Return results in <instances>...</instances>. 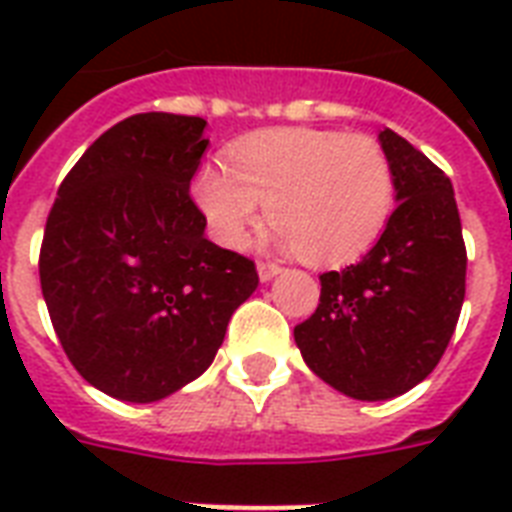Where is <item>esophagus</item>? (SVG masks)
Instances as JSON below:
<instances>
[{
    "label": "esophagus",
    "instance_id": "1",
    "mask_svg": "<svg viewBox=\"0 0 512 512\" xmlns=\"http://www.w3.org/2000/svg\"><path fill=\"white\" fill-rule=\"evenodd\" d=\"M256 269H259L261 283H269L272 277L280 275V267H277V264H272V261H259V267Z\"/></svg>",
    "mask_w": 512,
    "mask_h": 512
}]
</instances>
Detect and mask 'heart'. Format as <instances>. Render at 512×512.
Listing matches in <instances>:
<instances>
[{
	"label": "heart",
	"instance_id": "b5f03b06",
	"mask_svg": "<svg viewBox=\"0 0 512 512\" xmlns=\"http://www.w3.org/2000/svg\"><path fill=\"white\" fill-rule=\"evenodd\" d=\"M227 162L202 165L192 181L208 235L224 248L245 243L267 202L277 248L344 264L379 240L395 208L390 157L342 130H264L229 146Z\"/></svg>",
	"mask_w": 512,
	"mask_h": 512
}]
</instances>
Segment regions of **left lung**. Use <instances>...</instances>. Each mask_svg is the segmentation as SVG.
Masks as SVG:
<instances>
[{
  "instance_id": "obj_1",
  "label": "left lung",
  "mask_w": 512,
  "mask_h": 512,
  "mask_svg": "<svg viewBox=\"0 0 512 512\" xmlns=\"http://www.w3.org/2000/svg\"><path fill=\"white\" fill-rule=\"evenodd\" d=\"M395 211L371 251L320 275V304L293 328L304 363L355 400L398 398L446 352L465 301L467 253L449 176L384 128Z\"/></svg>"
}]
</instances>
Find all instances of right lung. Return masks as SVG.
I'll list each match as a JSON object with an SVG mask.
<instances>
[{
    "label": "right lung",
    "instance_id": "right-lung-1",
    "mask_svg": "<svg viewBox=\"0 0 512 512\" xmlns=\"http://www.w3.org/2000/svg\"><path fill=\"white\" fill-rule=\"evenodd\" d=\"M208 122L133 114L63 178L39 280L53 328L85 382L154 403L194 382L232 312L259 285L253 261L205 237L189 197Z\"/></svg>",
    "mask_w": 512,
    "mask_h": 512
}]
</instances>
